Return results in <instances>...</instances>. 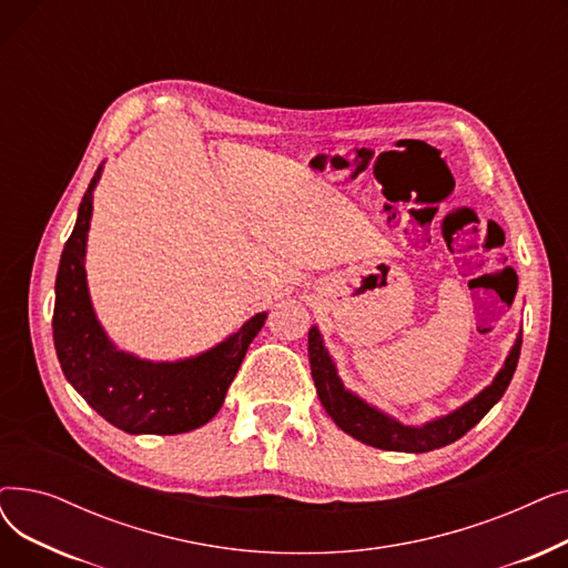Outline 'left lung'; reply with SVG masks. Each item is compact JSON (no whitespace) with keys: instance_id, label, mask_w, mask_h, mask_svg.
<instances>
[{"instance_id":"obj_1","label":"left lung","mask_w":568,"mask_h":568,"mask_svg":"<svg viewBox=\"0 0 568 568\" xmlns=\"http://www.w3.org/2000/svg\"><path fill=\"white\" fill-rule=\"evenodd\" d=\"M520 345H523V336H518L511 354L506 356L504 368L497 373L493 384L486 386L479 396L465 403L460 409L419 428V426H403L396 419H392V416L377 412L362 398L349 394L336 375L329 352H326L322 345L317 326H313L308 332L311 373L317 386L320 403L324 405L326 414L332 416L334 424L359 442L375 446V449L405 452V454H426L433 449H442V446L460 439L467 430H471L476 424H479L490 412V407L504 396L506 386L511 384V377L520 359Z\"/></svg>"}]
</instances>
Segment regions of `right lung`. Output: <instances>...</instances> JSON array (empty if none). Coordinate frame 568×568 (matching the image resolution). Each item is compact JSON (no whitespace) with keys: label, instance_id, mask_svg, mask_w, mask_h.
<instances>
[{"label":"right lung","instance_id":"1","mask_svg":"<svg viewBox=\"0 0 568 568\" xmlns=\"http://www.w3.org/2000/svg\"><path fill=\"white\" fill-rule=\"evenodd\" d=\"M99 176L101 168L80 202L57 272L52 338L59 366L73 389L119 430L129 435L195 430L221 409L266 313H257L234 336L195 359L152 364L119 352L101 329L84 281V246Z\"/></svg>","mask_w":568,"mask_h":568}]
</instances>
